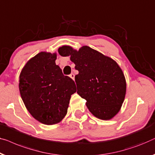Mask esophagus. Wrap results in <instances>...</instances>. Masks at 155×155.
I'll list each match as a JSON object with an SVG mask.
<instances>
[{"mask_svg": "<svg viewBox=\"0 0 155 155\" xmlns=\"http://www.w3.org/2000/svg\"><path fill=\"white\" fill-rule=\"evenodd\" d=\"M70 77L72 78L73 80H75V75H74V73H71L70 75Z\"/></svg>", "mask_w": 155, "mask_h": 155, "instance_id": "esophagus-1", "label": "esophagus"}]
</instances>
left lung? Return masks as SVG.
Listing matches in <instances>:
<instances>
[{
  "mask_svg": "<svg viewBox=\"0 0 155 155\" xmlns=\"http://www.w3.org/2000/svg\"><path fill=\"white\" fill-rule=\"evenodd\" d=\"M62 57H71L79 73L75 76L77 93L87 101L89 110L96 117L110 120L122 107L126 94V80L113 59L88 46L77 51L70 46L58 50Z\"/></svg>",
  "mask_w": 155,
  "mask_h": 155,
  "instance_id": "1",
  "label": "left lung"
}]
</instances>
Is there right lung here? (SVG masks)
I'll use <instances>...</instances> for the list:
<instances>
[{"label": "right lung", "instance_id": "right-lung-1", "mask_svg": "<svg viewBox=\"0 0 155 155\" xmlns=\"http://www.w3.org/2000/svg\"><path fill=\"white\" fill-rule=\"evenodd\" d=\"M57 54L41 51L22 68L19 88L30 114L44 124L61 122L66 116L75 82L65 76L55 61Z\"/></svg>", "mask_w": 155, "mask_h": 155}]
</instances>
